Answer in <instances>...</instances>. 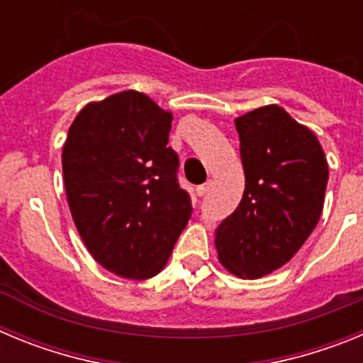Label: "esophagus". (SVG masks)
Listing matches in <instances>:
<instances>
[{"label":"esophagus","instance_id":"34e87169","mask_svg":"<svg viewBox=\"0 0 363 363\" xmlns=\"http://www.w3.org/2000/svg\"><path fill=\"white\" fill-rule=\"evenodd\" d=\"M209 189H211V182H207V184L200 185V187L196 189L198 196H205V194H207V192H209Z\"/></svg>","mask_w":363,"mask_h":363}]
</instances>
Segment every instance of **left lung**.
Here are the masks:
<instances>
[{
	"label": "left lung",
	"mask_w": 363,
	"mask_h": 363,
	"mask_svg": "<svg viewBox=\"0 0 363 363\" xmlns=\"http://www.w3.org/2000/svg\"><path fill=\"white\" fill-rule=\"evenodd\" d=\"M245 189L240 205L214 230L220 264L256 280L284 267L316 227L329 179L325 154L309 127L278 105L234 120Z\"/></svg>",
	"instance_id": "8db88e82"
}]
</instances>
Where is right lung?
<instances>
[{
  "label": "right lung",
  "instance_id": "add662e5",
  "mask_svg": "<svg viewBox=\"0 0 363 363\" xmlns=\"http://www.w3.org/2000/svg\"><path fill=\"white\" fill-rule=\"evenodd\" d=\"M172 112L143 92L86 104L62 152L67 201L86 251L129 280L156 277L191 218L169 143Z\"/></svg>",
  "mask_w": 363,
  "mask_h": 363
}]
</instances>
